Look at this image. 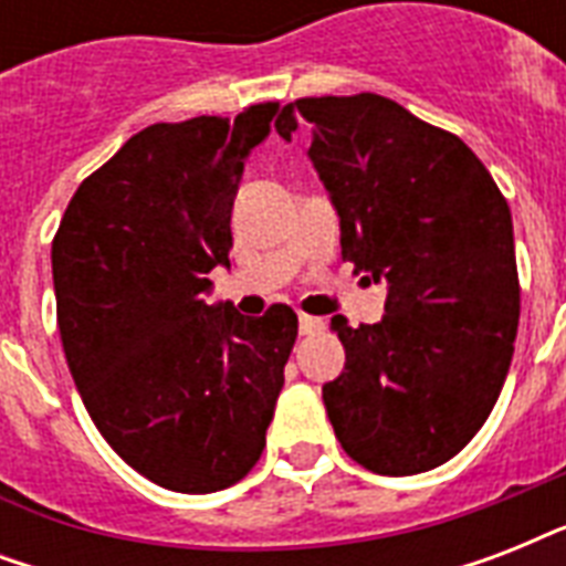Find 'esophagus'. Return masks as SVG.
Segmentation results:
<instances>
[{
    "instance_id": "34e87169",
    "label": "esophagus",
    "mask_w": 566,
    "mask_h": 566,
    "mask_svg": "<svg viewBox=\"0 0 566 566\" xmlns=\"http://www.w3.org/2000/svg\"><path fill=\"white\" fill-rule=\"evenodd\" d=\"M323 328V319L308 317V314H300V335H317Z\"/></svg>"
}]
</instances>
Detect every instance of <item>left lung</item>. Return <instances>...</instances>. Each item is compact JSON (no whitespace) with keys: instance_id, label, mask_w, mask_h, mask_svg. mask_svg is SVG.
I'll return each instance as SVG.
<instances>
[{"instance_id":"obj_1","label":"left lung","mask_w":566,"mask_h":566,"mask_svg":"<svg viewBox=\"0 0 566 566\" xmlns=\"http://www.w3.org/2000/svg\"><path fill=\"white\" fill-rule=\"evenodd\" d=\"M308 158L340 220V252L387 284L385 317H332L344 373L323 402L346 455L378 475L455 458L509 376L520 323L514 222L461 137L376 93L284 105L275 132Z\"/></svg>"}]
</instances>
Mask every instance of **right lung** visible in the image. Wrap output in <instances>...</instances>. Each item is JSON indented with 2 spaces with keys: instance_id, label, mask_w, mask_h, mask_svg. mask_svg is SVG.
I'll return each mask as SVG.
<instances>
[{
  "instance_id": "1",
  "label": "right lung",
  "mask_w": 566,
  "mask_h": 566,
  "mask_svg": "<svg viewBox=\"0 0 566 566\" xmlns=\"http://www.w3.org/2000/svg\"><path fill=\"white\" fill-rule=\"evenodd\" d=\"M273 102L155 123L82 181L52 240L57 328L82 402L128 467L179 493L255 467L300 319L208 302L231 205Z\"/></svg>"
}]
</instances>
